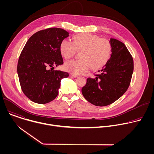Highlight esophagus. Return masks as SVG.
I'll return each mask as SVG.
<instances>
[{
    "instance_id": "1",
    "label": "esophagus",
    "mask_w": 154,
    "mask_h": 154,
    "mask_svg": "<svg viewBox=\"0 0 154 154\" xmlns=\"http://www.w3.org/2000/svg\"><path fill=\"white\" fill-rule=\"evenodd\" d=\"M69 76H70L71 77H74V78H76V77H78L77 75H74V74H69Z\"/></svg>"
}]
</instances>
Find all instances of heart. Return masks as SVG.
<instances>
[{
  "label": "heart",
  "mask_w": 154,
  "mask_h": 154,
  "mask_svg": "<svg viewBox=\"0 0 154 154\" xmlns=\"http://www.w3.org/2000/svg\"><path fill=\"white\" fill-rule=\"evenodd\" d=\"M80 51V60L64 64V69L74 74L85 73L91 67L94 69L102 68L111 57L112 47L108 39L89 33L76 34L72 37V42L64 39L60 45V52L66 60L71 59L76 51Z\"/></svg>",
  "instance_id": "1"
}]
</instances>
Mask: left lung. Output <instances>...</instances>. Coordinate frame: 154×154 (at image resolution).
Segmentation results:
<instances>
[{
    "label": "left lung",
    "instance_id": "left-lung-1",
    "mask_svg": "<svg viewBox=\"0 0 154 154\" xmlns=\"http://www.w3.org/2000/svg\"><path fill=\"white\" fill-rule=\"evenodd\" d=\"M111 57L100 74L88 78L82 87L84 97L91 103L99 106L111 104L120 98L129 86L134 71V61L125 45L110 38Z\"/></svg>",
    "mask_w": 154,
    "mask_h": 154
}]
</instances>
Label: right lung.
<instances>
[{"label":"right lung","mask_w":154,"mask_h":154,"mask_svg":"<svg viewBox=\"0 0 154 154\" xmlns=\"http://www.w3.org/2000/svg\"><path fill=\"white\" fill-rule=\"evenodd\" d=\"M69 34L62 29L49 28L35 33L26 42L17 71L22 90L33 102L52 101L58 96L61 79L69 77L66 72L54 70V66L63 64L60 45Z\"/></svg>","instance_id":"right-lung-1"}]
</instances>
